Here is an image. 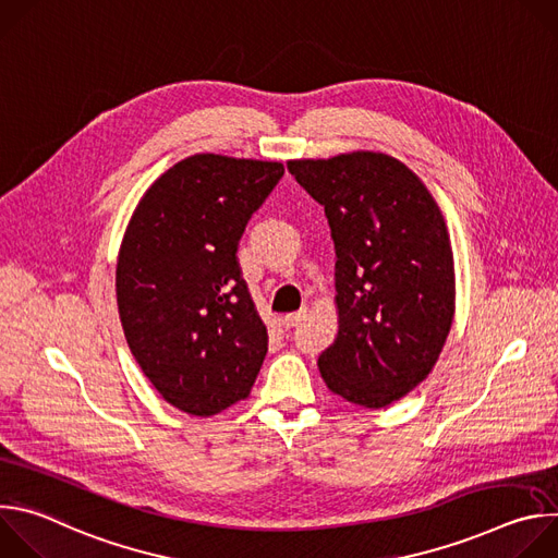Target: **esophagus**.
Masks as SVG:
<instances>
[{"label": "esophagus", "instance_id": "obj_1", "mask_svg": "<svg viewBox=\"0 0 558 558\" xmlns=\"http://www.w3.org/2000/svg\"><path fill=\"white\" fill-rule=\"evenodd\" d=\"M304 311H298V313H289V315H284L282 317V327L284 329H293V327H298L302 320H304Z\"/></svg>", "mask_w": 558, "mask_h": 558}]
</instances>
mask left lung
I'll return each mask as SVG.
<instances>
[{
    "mask_svg": "<svg viewBox=\"0 0 558 558\" xmlns=\"http://www.w3.org/2000/svg\"><path fill=\"white\" fill-rule=\"evenodd\" d=\"M325 207L336 245V342L317 357L347 402L384 409L433 371L454 315L444 216L402 161L379 151L289 161Z\"/></svg>",
    "mask_w": 558,
    "mask_h": 558,
    "instance_id": "8db88e82",
    "label": "left lung"
}]
</instances>
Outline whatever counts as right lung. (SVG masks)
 Returning <instances> with one entry per match:
<instances>
[{"instance_id":"obj_1","label":"right lung","mask_w":558,"mask_h":558,"mask_svg":"<svg viewBox=\"0 0 558 558\" xmlns=\"http://www.w3.org/2000/svg\"><path fill=\"white\" fill-rule=\"evenodd\" d=\"M282 174V163L194 154L154 181L125 229L123 333L151 386L183 413L216 415L258 377L269 336L235 254Z\"/></svg>"}]
</instances>
